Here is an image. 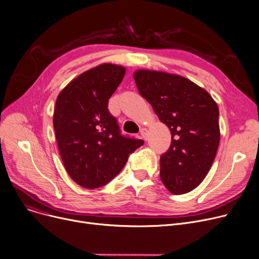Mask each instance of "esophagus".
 Instances as JSON below:
<instances>
[{
  "label": "esophagus",
  "mask_w": 259,
  "mask_h": 259,
  "mask_svg": "<svg viewBox=\"0 0 259 259\" xmlns=\"http://www.w3.org/2000/svg\"><path fill=\"white\" fill-rule=\"evenodd\" d=\"M147 133H148V131L145 127L140 130V135H141V137L143 138V140H147Z\"/></svg>",
  "instance_id": "34e87169"
}]
</instances>
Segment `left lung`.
<instances>
[{"mask_svg": "<svg viewBox=\"0 0 259 259\" xmlns=\"http://www.w3.org/2000/svg\"><path fill=\"white\" fill-rule=\"evenodd\" d=\"M134 79L140 95L171 133L160 158V178L174 194L199 186L220 144L219 106L207 91L178 74L139 69Z\"/></svg>", "mask_w": 259, "mask_h": 259, "instance_id": "1", "label": "left lung"}]
</instances>
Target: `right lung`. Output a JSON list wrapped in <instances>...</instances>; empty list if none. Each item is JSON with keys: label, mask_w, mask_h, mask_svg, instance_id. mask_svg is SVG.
I'll return each mask as SVG.
<instances>
[{"label": "right lung", "mask_w": 259, "mask_h": 259, "mask_svg": "<svg viewBox=\"0 0 259 259\" xmlns=\"http://www.w3.org/2000/svg\"><path fill=\"white\" fill-rule=\"evenodd\" d=\"M126 69L101 64L71 80L57 96L53 125L60 158L70 178L83 188L109 183L143 140L120 135L108 110Z\"/></svg>", "instance_id": "right-lung-1"}]
</instances>
